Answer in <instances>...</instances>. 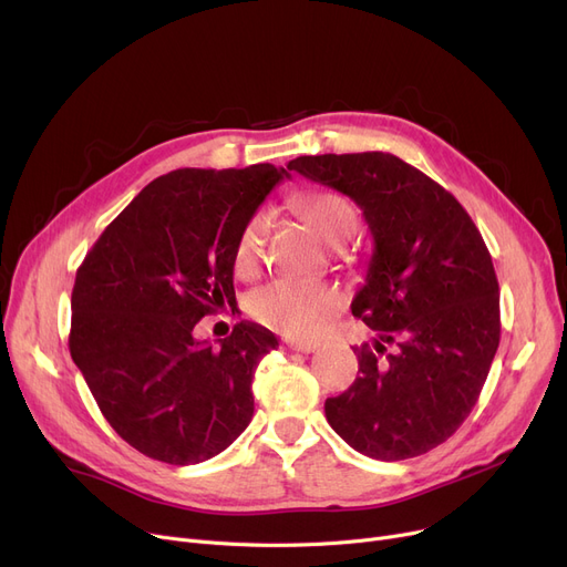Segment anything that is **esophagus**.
<instances>
[{
    "label": "esophagus",
    "instance_id": "esophagus-1",
    "mask_svg": "<svg viewBox=\"0 0 567 567\" xmlns=\"http://www.w3.org/2000/svg\"><path fill=\"white\" fill-rule=\"evenodd\" d=\"M317 348H319V342H315V340H293V342H289V350L301 352V354H310Z\"/></svg>",
    "mask_w": 567,
    "mask_h": 567
}]
</instances>
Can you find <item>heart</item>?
Segmentation results:
<instances>
[{"label": "heart", "instance_id": "b5f03b06", "mask_svg": "<svg viewBox=\"0 0 567 567\" xmlns=\"http://www.w3.org/2000/svg\"><path fill=\"white\" fill-rule=\"evenodd\" d=\"M299 208L312 229L333 248H342L359 229L357 208L338 192H308L299 199ZM270 231H274V213L266 206L245 219L234 245V266L238 274L250 276L259 268ZM336 306L338 293L322 282L274 280L248 297V310L259 324L301 338L317 333Z\"/></svg>", "mask_w": 567, "mask_h": 567}]
</instances>
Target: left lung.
Here are the masks:
<instances>
[{
    "label": "left lung",
    "mask_w": 567,
    "mask_h": 567,
    "mask_svg": "<svg viewBox=\"0 0 567 567\" xmlns=\"http://www.w3.org/2000/svg\"><path fill=\"white\" fill-rule=\"evenodd\" d=\"M287 168L348 194L375 240L352 315L378 338L354 348L357 380L327 399V420L371 458L426 454L475 408L501 342L484 238L445 187L396 155H306Z\"/></svg>",
    "instance_id": "8db88e82"
}]
</instances>
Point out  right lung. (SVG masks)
Segmentation results:
<instances>
[{
	"mask_svg": "<svg viewBox=\"0 0 567 567\" xmlns=\"http://www.w3.org/2000/svg\"><path fill=\"white\" fill-rule=\"evenodd\" d=\"M285 176L274 164L171 171L134 196L79 266L69 352L106 422L141 454L202 463L248 429L257 363L278 338L240 322L213 348L194 327L236 306L238 231Z\"/></svg>",
	"mask_w": 567,
	"mask_h": 567,
	"instance_id": "1",
	"label": "right lung"
}]
</instances>
